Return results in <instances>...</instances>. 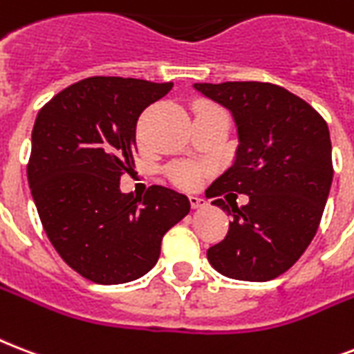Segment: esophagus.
Here are the masks:
<instances>
[{
  "label": "esophagus",
  "mask_w": 354,
  "mask_h": 354,
  "mask_svg": "<svg viewBox=\"0 0 354 354\" xmlns=\"http://www.w3.org/2000/svg\"><path fill=\"white\" fill-rule=\"evenodd\" d=\"M189 202H191L193 209H202V207L207 206V202L204 198H201V196H189Z\"/></svg>",
  "instance_id": "esophagus-1"
}]
</instances>
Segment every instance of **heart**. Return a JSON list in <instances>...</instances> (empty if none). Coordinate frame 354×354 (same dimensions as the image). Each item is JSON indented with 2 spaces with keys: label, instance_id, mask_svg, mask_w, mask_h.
I'll use <instances>...</instances> for the list:
<instances>
[{
  "label": "heart",
  "instance_id": "heart-1",
  "mask_svg": "<svg viewBox=\"0 0 354 354\" xmlns=\"http://www.w3.org/2000/svg\"><path fill=\"white\" fill-rule=\"evenodd\" d=\"M172 178H174V182L183 185V187H191L198 180V171L195 167H180V169L172 172Z\"/></svg>",
  "mask_w": 354,
  "mask_h": 354
}]
</instances>
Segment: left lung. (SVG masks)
Here are the masks:
<instances>
[{"instance_id": "obj_1", "label": "left lung", "mask_w": 354, "mask_h": 354, "mask_svg": "<svg viewBox=\"0 0 354 354\" xmlns=\"http://www.w3.org/2000/svg\"><path fill=\"white\" fill-rule=\"evenodd\" d=\"M230 111L236 158L207 187L212 204L232 215L228 234L207 249L228 279L267 282L286 273L314 239L333 185L327 122L290 91L258 81L195 83ZM250 202L237 208L235 193Z\"/></svg>"}]
</instances>
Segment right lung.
Here are the masks:
<instances>
[{
  "instance_id": "obj_1",
  "label": "right lung",
  "mask_w": 354,
  "mask_h": 354,
  "mask_svg": "<svg viewBox=\"0 0 354 354\" xmlns=\"http://www.w3.org/2000/svg\"><path fill=\"white\" fill-rule=\"evenodd\" d=\"M172 83L87 77L42 107L31 133L27 180L46 236L75 273L96 284L141 279L161 239L191 209L185 195L152 185L120 191L133 165L135 128Z\"/></svg>"
}]
</instances>
